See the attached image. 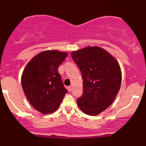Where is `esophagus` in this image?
<instances>
[{"label": "esophagus", "mask_w": 146, "mask_h": 146, "mask_svg": "<svg viewBox=\"0 0 146 146\" xmlns=\"http://www.w3.org/2000/svg\"><path fill=\"white\" fill-rule=\"evenodd\" d=\"M67 90L69 92H71V91H72V87H71V86H69V87H67Z\"/></svg>", "instance_id": "obj_1"}]
</instances>
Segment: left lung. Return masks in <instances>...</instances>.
I'll list each match as a JSON object with an SVG mask.
<instances>
[{"label":"left lung","instance_id":"8db88e82","mask_svg":"<svg viewBox=\"0 0 146 146\" xmlns=\"http://www.w3.org/2000/svg\"><path fill=\"white\" fill-rule=\"evenodd\" d=\"M71 57L83 80V93L77 98V105L86 114H99L111 105L120 89L122 73L119 63L97 46L75 51Z\"/></svg>","mask_w":146,"mask_h":146}]
</instances>
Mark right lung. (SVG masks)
Masks as SVG:
<instances>
[{
    "mask_svg": "<svg viewBox=\"0 0 146 146\" xmlns=\"http://www.w3.org/2000/svg\"><path fill=\"white\" fill-rule=\"evenodd\" d=\"M67 56L66 52L44 51L33 57L24 69L21 78L24 93L41 113L55 112L67 93L58 73V67Z\"/></svg>",
    "mask_w": 146,
    "mask_h": 146,
    "instance_id": "right-lung-1",
    "label": "right lung"
}]
</instances>
